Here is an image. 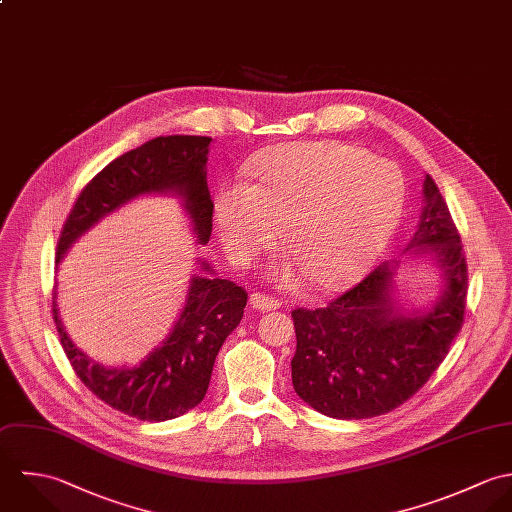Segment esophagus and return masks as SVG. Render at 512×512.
I'll return each instance as SVG.
<instances>
[{"label": "esophagus", "instance_id": "esophagus-1", "mask_svg": "<svg viewBox=\"0 0 512 512\" xmlns=\"http://www.w3.org/2000/svg\"><path fill=\"white\" fill-rule=\"evenodd\" d=\"M249 303H251V307L255 308V310H263V312L265 310H277V308L281 307V303L275 297L265 295V293H253Z\"/></svg>", "mask_w": 512, "mask_h": 512}]
</instances>
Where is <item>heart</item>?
Returning a JSON list of instances; mask_svg holds the SVG:
<instances>
[{"mask_svg": "<svg viewBox=\"0 0 512 512\" xmlns=\"http://www.w3.org/2000/svg\"><path fill=\"white\" fill-rule=\"evenodd\" d=\"M406 205V178L364 148L326 140L283 144L249 168V184L219 190L213 213L229 259L249 265L285 229L295 261L322 291L356 283L394 237Z\"/></svg>", "mask_w": 512, "mask_h": 512, "instance_id": "heart-1", "label": "heart"}]
</instances>
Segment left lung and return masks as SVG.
Returning a JSON list of instances; mask_svg holds the SVG:
<instances>
[{
    "label": "left lung",
    "instance_id": "1",
    "mask_svg": "<svg viewBox=\"0 0 512 512\" xmlns=\"http://www.w3.org/2000/svg\"><path fill=\"white\" fill-rule=\"evenodd\" d=\"M425 207L409 247L431 251L443 269L445 291L423 314L390 303L394 265L376 267L364 281L324 308H295V392L336 419H368L406 404L445 360L463 326L467 257L459 229L437 184L427 174Z\"/></svg>",
    "mask_w": 512,
    "mask_h": 512
}]
</instances>
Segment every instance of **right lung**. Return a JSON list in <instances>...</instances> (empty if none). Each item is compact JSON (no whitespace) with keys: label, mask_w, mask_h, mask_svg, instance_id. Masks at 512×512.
I'll list each match as a JSON object with an SVG mask.
<instances>
[{"label":"right lung","mask_w":512,"mask_h":512,"mask_svg":"<svg viewBox=\"0 0 512 512\" xmlns=\"http://www.w3.org/2000/svg\"><path fill=\"white\" fill-rule=\"evenodd\" d=\"M209 142V136H158L104 166L83 188L63 223L57 263L71 243L106 213L152 192L182 196L198 241L207 243L213 219L205 178ZM202 265L211 271L205 261ZM245 305L247 291L237 283L194 277L174 330L160 348L132 370L103 368L89 360L63 328L57 301H53V318L75 374L99 400L142 421H166L204 400L215 356L243 318Z\"/></svg>","instance_id":"1"}]
</instances>
